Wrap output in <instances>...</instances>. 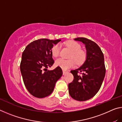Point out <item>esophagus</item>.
Segmentation results:
<instances>
[{
    "mask_svg": "<svg viewBox=\"0 0 122 122\" xmlns=\"http://www.w3.org/2000/svg\"><path fill=\"white\" fill-rule=\"evenodd\" d=\"M67 73V71H64V70H63V75H65V74Z\"/></svg>",
    "mask_w": 122,
    "mask_h": 122,
    "instance_id": "obj_1",
    "label": "esophagus"
}]
</instances>
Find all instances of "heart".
<instances>
[{
  "label": "heart",
  "mask_w": 122,
  "mask_h": 122,
  "mask_svg": "<svg viewBox=\"0 0 122 122\" xmlns=\"http://www.w3.org/2000/svg\"><path fill=\"white\" fill-rule=\"evenodd\" d=\"M66 46L71 49L69 59L65 60L62 58L57 59L55 65L61 67L63 69H67L73 67L75 65L76 62L78 65H81L85 61L86 57V53L81 49V46L76 41L69 40L65 42ZM60 52V46L58 44L55 45L51 47V54L54 57L59 56Z\"/></svg>",
  "instance_id": "obj_1"
}]
</instances>
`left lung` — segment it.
I'll list each match as a JSON object with an SVG mask.
<instances>
[{
  "instance_id": "8db88e82",
  "label": "left lung",
  "mask_w": 122,
  "mask_h": 122,
  "mask_svg": "<svg viewBox=\"0 0 122 122\" xmlns=\"http://www.w3.org/2000/svg\"><path fill=\"white\" fill-rule=\"evenodd\" d=\"M75 40L86 45V59L79 68L71 71L74 78L68 84L69 94L74 100L85 101L93 97L102 86L106 71L104 55L94 41L85 38H77Z\"/></svg>"
}]
</instances>
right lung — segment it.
Returning <instances> with one entry per match:
<instances>
[{
	"label": "right lung",
	"instance_id": "right-lung-1",
	"mask_svg": "<svg viewBox=\"0 0 122 122\" xmlns=\"http://www.w3.org/2000/svg\"><path fill=\"white\" fill-rule=\"evenodd\" d=\"M61 40L40 39L28 44L22 54L20 68L25 87L37 98H44L53 92L56 81L62 75L61 67L47 68L54 63L51 48Z\"/></svg>",
	"mask_w": 122,
	"mask_h": 122
}]
</instances>
